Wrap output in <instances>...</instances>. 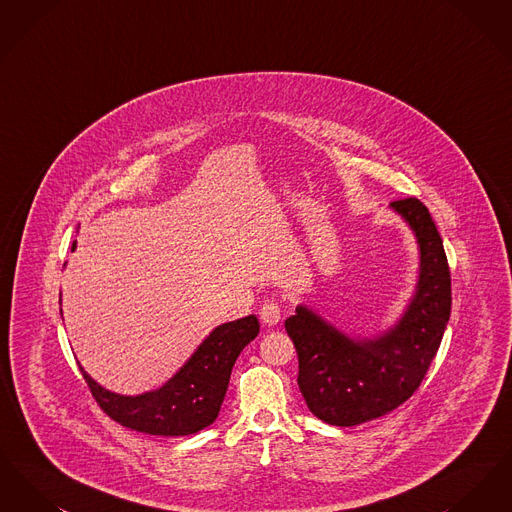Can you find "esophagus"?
<instances>
[{
    "instance_id": "esophagus-1",
    "label": "esophagus",
    "mask_w": 512,
    "mask_h": 512,
    "mask_svg": "<svg viewBox=\"0 0 512 512\" xmlns=\"http://www.w3.org/2000/svg\"><path fill=\"white\" fill-rule=\"evenodd\" d=\"M259 317H261V320H263L267 326L278 324L280 317H282V307H280V303H278L276 299L263 301V305H261V309H259Z\"/></svg>"
}]
</instances>
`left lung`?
I'll list each match as a JSON object with an SVG mask.
<instances>
[{
    "label": "left lung",
    "mask_w": 512,
    "mask_h": 512,
    "mask_svg": "<svg viewBox=\"0 0 512 512\" xmlns=\"http://www.w3.org/2000/svg\"><path fill=\"white\" fill-rule=\"evenodd\" d=\"M391 207L420 245V280L401 322L378 340L355 341L297 307L286 320L309 411L334 426H355L403 405L422 384L451 315V272L428 207L405 197Z\"/></svg>",
    "instance_id": "obj_1"
}]
</instances>
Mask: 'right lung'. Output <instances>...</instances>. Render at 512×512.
Listing matches in <instances>:
<instances>
[{"label":"right lung","mask_w":512,"mask_h":512,"mask_svg":"<svg viewBox=\"0 0 512 512\" xmlns=\"http://www.w3.org/2000/svg\"><path fill=\"white\" fill-rule=\"evenodd\" d=\"M257 334L259 320L255 315L222 324L199 345L169 384L138 397H122L103 390L82 366L80 372L99 409L115 422L153 436H188L215 422L228 390L232 366Z\"/></svg>","instance_id":"add662e5"}]
</instances>
